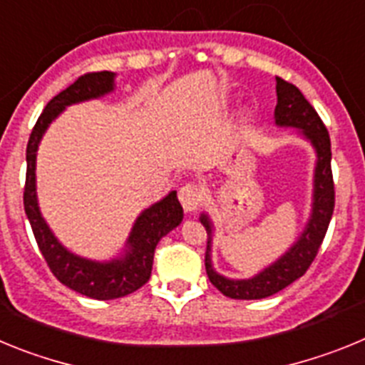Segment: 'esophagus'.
Returning <instances> with one entry per match:
<instances>
[{
  "mask_svg": "<svg viewBox=\"0 0 365 365\" xmlns=\"http://www.w3.org/2000/svg\"><path fill=\"white\" fill-rule=\"evenodd\" d=\"M179 201L185 212L197 210V206L202 201V192L195 185H185L179 190Z\"/></svg>",
  "mask_w": 365,
  "mask_h": 365,
  "instance_id": "esophagus-1",
  "label": "esophagus"
}]
</instances>
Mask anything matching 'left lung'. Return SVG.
<instances>
[{"label": "left lung", "mask_w": 365, "mask_h": 365, "mask_svg": "<svg viewBox=\"0 0 365 365\" xmlns=\"http://www.w3.org/2000/svg\"><path fill=\"white\" fill-rule=\"evenodd\" d=\"M276 95L278 104L274 109V120L279 128H294L316 151L314 179H312V206L309 221L298 240L283 256L269 267L247 279H232L219 274L212 263V225L208 214H201L199 221L206 228L205 267L212 285L232 299H261L283 291L303 274L314 261L318 248L325 237L329 222L334 210V182L331 172V138L318 113L298 87L276 76Z\"/></svg>", "instance_id": "left-lung-1"}]
</instances>
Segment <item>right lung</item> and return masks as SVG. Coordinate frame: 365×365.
<instances>
[{"label": "right lung", "mask_w": 365, "mask_h": 365, "mask_svg": "<svg viewBox=\"0 0 365 365\" xmlns=\"http://www.w3.org/2000/svg\"><path fill=\"white\" fill-rule=\"evenodd\" d=\"M115 76L117 74L111 71H100L83 74L76 82L71 83L45 106L27 144L24 206L41 256L60 283L93 299L122 298L140 289L151 276L157 243L168 232L179 227L185 215L177 199V192L173 190L166 197L143 210V214L133 222L124 252L109 261L87 259L67 250L41 215L36 195V153L41 137L51 122L58 118L67 106L109 95L115 89Z\"/></svg>", "instance_id": "obj_1"}]
</instances>
